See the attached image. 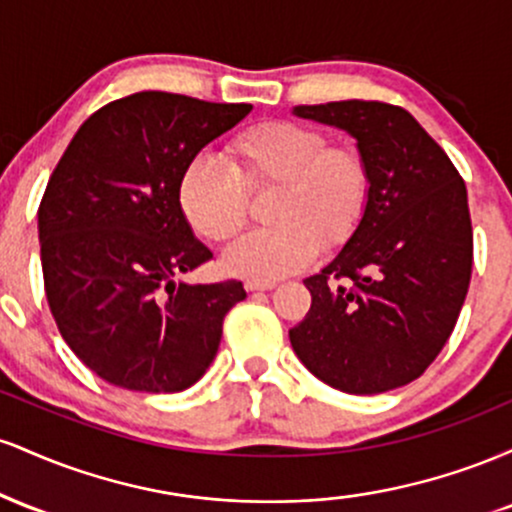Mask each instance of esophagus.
I'll return each instance as SVG.
<instances>
[{
	"label": "esophagus",
	"instance_id": "esophagus-1",
	"mask_svg": "<svg viewBox=\"0 0 512 512\" xmlns=\"http://www.w3.org/2000/svg\"><path fill=\"white\" fill-rule=\"evenodd\" d=\"M274 281H252V279H248L245 281V291H272L274 289Z\"/></svg>",
	"mask_w": 512,
	"mask_h": 512
}]
</instances>
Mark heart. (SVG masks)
I'll use <instances>...</instances> for the list:
<instances>
[{
  "label": "heart",
  "instance_id": "b5f03b06",
  "mask_svg": "<svg viewBox=\"0 0 512 512\" xmlns=\"http://www.w3.org/2000/svg\"><path fill=\"white\" fill-rule=\"evenodd\" d=\"M231 168L197 156L178 178V204L192 231L226 243L248 221V192L272 190L269 221L223 255L226 272L274 281L301 272L317 250H337L366 216L370 170L354 144H327L320 129L291 120L248 127L228 144Z\"/></svg>",
  "mask_w": 512,
  "mask_h": 512
}]
</instances>
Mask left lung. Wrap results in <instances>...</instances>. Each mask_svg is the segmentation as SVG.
<instances>
[{"instance_id":"8db88e82","label":"left lung","mask_w":512,"mask_h":512,"mask_svg":"<svg viewBox=\"0 0 512 512\" xmlns=\"http://www.w3.org/2000/svg\"><path fill=\"white\" fill-rule=\"evenodd\" d=\"M346 129L370 170L366 216L320 274L303 281L308 315L289 330L303 366L349 395L419 378L460 317L472 279L467 187L440 146L399 105H296Z\"/></svg>"}]
</instances>
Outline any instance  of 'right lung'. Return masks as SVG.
I'll use <instances>...</instances> for the list:
<instances>
[{
	"label": "right lung",
	"mask_w": 512,
	"mask_h": 512,
	"mask_svg": "<svg viewBox=\"0 0 512 512\" xmlns=\"http://www.w3.org/2000/svg\"><path fill=\"white\" fill-rule=\"evenodd\" d=\"M250 110L132 93L88 117L52 170L38 209L45 296L69 349L110 385L180 392L214 361L245 289L175 281L214 257L182 216L178 178Z\"/></svg>",
	"instance_id": "1"
}]
</instances>
